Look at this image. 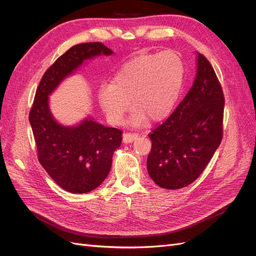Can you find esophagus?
I'll use <instances>...</instances> for the list:
<instances>
[{
    "instance_id": "obj_1",
    "label": "esophagus",
    "mask_w": 256,
    "mask_h": 256,
    "mask_svg": "<svg viewBox=\"0 0 256 256\" xmlns=\"http://www.w3.org/2000/svg\"><path fill=\"white\" fill-rule=\"evenodd\" d=\"M138 138V134L126 132V134H124V136H122V142L124 143H131V142L136 141Z\"/></svg>"
}]
</instances>
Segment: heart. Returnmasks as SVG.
I'll return each instance as SVG.
<instances>
[{"mask_svg":"<svg viewBox=\"0 0 256 256\" xmlns=\"http://www.w3.org/2000/svg\"><path fill=\"white\" fill-rule=\"evenodd\" d=\"M184 64L176 52L143 53L129 60L111 84L99 90L98 99L108 120L120 124L129 108L132 122H160L172 113L184 81Z\"/></svg>","mask_w":256,"mask_h":256,"instance_id":"heart-1","label":"heart"}]
</instances>
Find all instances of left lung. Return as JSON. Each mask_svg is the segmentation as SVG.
Masks as SVG:
<instances>
[{"instance_id":"left-lung-1","label":"left lung","mask_w":256,"mask_h":256,"mask_svg":"<svg viewBox=\"0 0 256 256\" xmlns=\"http://www.w3.org/2000/svg\"><path fill=\"white\" fill-rule=\"evenodd\" d=\"M224 95L212 64L198 56L192 88L164 122L148 134L147 171L164 189L186 187L202 174L223 138Z\"/></svg>"}]
</instances>
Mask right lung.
<instances>
[{"mask_svg":"<svg viewBox=\"0 0 256 256\" xmlns=\"http://www.w3.org/2000/svg\"><path fill=\"white\" fill-rule=\"evenodd\" d=\"M113 51L102 42L74 44L46 70L38 84L28 120L42 168L60 188L72 193L96 189L109 174L122 131L86 120L76 127L60 126L48 106V95L84 60Z\"/></svg>","mask_w":256,"mask_h":256,"instance_id":"1","label":"right lung"}]
</instances>
